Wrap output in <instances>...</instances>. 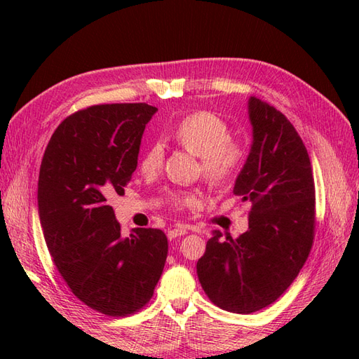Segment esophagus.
Returning <instances> with one entry per match:
<instances>
[{"label": "esophagus", "mask_w": 359, "mask_h": 359, "mask_svg": "<svg viewBox=\"0 0 359 359\" xmlns=\"http://www.w3.org/2000/svg\"><path fill=\"white\" fill-rule=\"evenodd\" d=\"M188 233V230L185 226H177V228H172V230L168 231V239L172 241L175 238H179V236H185Z\"/></svg>", "instance_id": "34e87169"}]
</instances>
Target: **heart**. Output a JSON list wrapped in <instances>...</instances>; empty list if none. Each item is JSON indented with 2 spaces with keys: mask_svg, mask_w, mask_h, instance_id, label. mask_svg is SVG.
Returning <instances> with one entry per match:
<instances>
[{
  "mask_svg": "<svg viewBox=\"0 0 359 359\" xmlns=\"http://www.w3.org/2000/svg\"><path fill=\"white\" fill-rule=\"evenodd\" d=\"M172 137L180 147L201 157L203 175L216 185L233 180L247 158L245 143L230 137V126L217 114L210 111L191 112L180 118L172 129ZM165 152L160 143H152L143 152L140 168L143 172H154L163 165ZM199 193L175 194L174 205L182 208L199 207Z\"/></svg>",
  "mask_w": 359,
  "mask_h": 359,
  "instance_id": "obj_1",
  "label": "heart"
}]
</instances>
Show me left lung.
<instances>
[{
  "label": "left lung",
  "instance_id": "obj_1",
  "mask_svg": "<svg viewBox=\"0 0 359 359\" xmlns=\"http://www.w3.org/2000/svg\"><path fill=\"white\" fill-rule=\"evenodd\" d=\"M253 143L233 193L250 202L238 239L212 231L197 262L203 292L217 307L248 315L270 306L306 264L315 238V180L306 144L274 106L250 97Z\"/></svg>",
  "mask_w": 359,
  "mask_h": 359
}]
</instances>
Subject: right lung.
Segmentation results:
<instances>
[{
    "instance_id": "1",
    "label": "right lung",
    "mask_w": 359,
    "mask_h": 359,
    "mask_svg": "<svg viewBox=\"0 0 359 359\" xmlns=\"http://www.w3.org/2000/svg\"><path fill=\"white\" fill-rule=\"evenodd\" d=\"M156 111L147 103L77 111L52 134L40 166L38 215L53 264L83 304L114 318L147 306L166 262L162 230L135 228L123 239L108 205L125 194Z\"/></svg>"
}]
</instances>
